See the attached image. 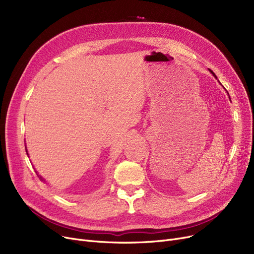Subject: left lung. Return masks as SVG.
<instances>
[{
  "label": "left lung",
  "mask_w": 254,
  "mask_h": 254,
  "mask_svg": "<svg viewBox=\"0 0 254 254\" xmlns=\"http://www.w3.org/2000/svg\"><path fill=\"white\" fill-rule=\"evenodd\" d=\"M209 71H210V72H211V73H212V74H213V75H214V76H215V78H217V77H216V75H215V74H214V73H213V71H211V70H209Z\"/></svg>",
  "instance_id": "8db88e82"
}]
</instances>
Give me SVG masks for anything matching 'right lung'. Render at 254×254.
<instances>
[{"label": "right lung", "instance_id": "1", "mask_svg": "<svg viewBox=\"0 0 254 254\" xmlns=\"http://www.w3.org/2000/svg\"><path fill=\"white\" fill-rule=\"evenodd\" d=\"M26 154H28V151H26ZM39 177H40V179H41V180H42V181H43V178H42V177H41V176H39Z\"/></svg>", "mask_w": 254, "mask_h": 254}]
</instances>
